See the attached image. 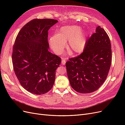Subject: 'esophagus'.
<instances>
[{
  "mask_svg": "<svg viewBox=\"0 0 125 125\" xmlns=\"http://www.w3.org/2000/svg\"><path fill=\"white\" fill-rule=\"evenodd\" d=\"M62 64H63V65H65V63H66V61H65L64 59H63V60H62Z\"/></svg>",
  "mask_w": 125,
  "mask_h": 125,
  "instance_id": "obj_1",
  "label": "esophagus"
}]
</instances>
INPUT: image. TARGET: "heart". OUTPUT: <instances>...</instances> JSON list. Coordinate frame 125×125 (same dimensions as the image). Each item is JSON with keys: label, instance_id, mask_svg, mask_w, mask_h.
<instances>
[{"label": "heart", "instance_id": "1", "mask_svg": "<svg viewBox=\"0 0 125 125\" xmlns=\"http://www.w3.org/2000/svg\"><path fill=\"white\" fill-rule=\"evenodd\" d=\"M68 42L67 49L71 54L81 53L86 45V38L81 32V28L77 26H63L58 33L49 39L51 47L57 55H61Z\"/></svg>", "mask_w": 125, "mask_h": 125}]
</instances>
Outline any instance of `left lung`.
Wrapping results in <instances>:
<instances>
[{"label": "left lung", "mask_w": 125, "mask_h": 125, "mask_svg": "<svg viewBox=\"0 0 125 125\" xmlns=\"http://www.w3.org/2000/svg\"><path fill=\"white\" fill-rule=\"evenodd\" d=\"M111 63L109 37L100 26L88 39L83 52L66 63L71 87L77 92L90 93L97 90L107 77Z\"/></svg>", "instance_id": "obj_1"}]
</instances>
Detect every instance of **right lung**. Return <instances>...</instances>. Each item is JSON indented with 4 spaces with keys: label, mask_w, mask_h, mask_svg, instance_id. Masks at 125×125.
Returning <instances> with one entry per match:
<instances>
[{
    "label": "right lung",
    "mask_w": 125,
    "mask_h": 125,
    "mask_svg": "<svg viewBox=\"0 0 125 125\" xmlns=\"http://www.w3.org/2000/svg\"><path fill=\"white\" fill-rule=\"evenodd\" d=\"M58 21L33 19L18 33L13 46L12 62L21 86L36 95L44 94L52 87L56 70L61 60L48 49V30Z\"/></svg>",
    "instance_id": "obj_1"
}]
</instances>
